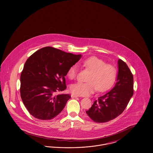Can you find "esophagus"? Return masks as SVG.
<instances>
[{
	"label": "esophagus",
	"mask_w": 153,
	"mask_h": 153,
	"mask_svg": "<svg viewBox=\"0 0 153 153\" xmlns=\"http://www.w3.org/2000/svg\"><path fill=\"white\" fill-rule=\"evenodd\" d=\"M71 97H79V96L77 95H75V94H72L71 95Z\"/></svg>",
	"instance_id": "34e87169"
}]
</instances>
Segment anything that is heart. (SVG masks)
<instances>
[{"mask_svg": "<svg viewBox=\"0 0 153 153\" xmlns=\"http://www.w3.org/2000/svg\"><path fill=\"white\" fill-rule=\"evenodd\" d=\"M84 67L90 71L88 76L87 82H77L71 85V92L80 96H88L94 93L96 89L103 92L111 87L117 77V70L112 65L106 64L102 59L91 57L82 61ZM79 67L76 64L71 66L67 76L70 79H74L78 73Z\"/></svg>", "mask_w": 153, "mask_h": 153, "instance_id": "obj_1", "label": "heart"}]
</instances>
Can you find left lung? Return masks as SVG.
<instances>
[{
  "label": "left lung",
  "instance_id": "obj_1",
  "mask_svg": "<svg viewBox=\"0 0 153 153\" xmlns=\"http://www.w3.org/2000/svg\"><path fill=\"white\" fill-rule=\"evenodd\" d=\"M117 82L111 91L95 100L86 111L89 117L96 123H105L120 115L134 94L133 75L127 65L118 59Z\"/></svg>",
  "mask_w": 153,
  "mask_h": 153
}]
</instances>
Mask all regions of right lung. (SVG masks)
Instances as JSON below:
<instances>
[{
  "mask_svg": "<svg viewBox=\"0 0 153 153\" xmlns=\"http://www.w3.org/2000/svg\"><path fill=\"white\" fill-rule=\"evenodd\" d=\"M81 57V54L48 46L27 59L21 75L20 92L22 102L32 116L51 120L64 108L71 96L56 94L66 89L67 72Z\"/></svg>",
  "mask_w": 153,
  "mask_h": 153,
  "instance_id": "1",
  "label": "right lung"
}]
</instances>
